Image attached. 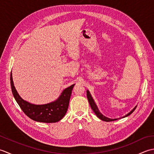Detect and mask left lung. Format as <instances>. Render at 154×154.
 Masks as SVG:
<instances>
[{
    "instance_id": "8db88e82",
    "label": "left lung",
    "mask_w": 154,
    "mask_h": 154,
    "mask_svg": "<svg viewBox=\"0 0 154 154\" xmlns=\"http://www.w3.org/2000/svg\"><path fill=\"white\" fill-rule=\"evenodd\" d=\"M87 97L88 100H89V104H90V106H91V109H92V110L94 111V114H96V115L97 116L98 118H99V119H100V120H103V121H105V122H111V121L116 120H118V119H123V118H125V117H126V116H128L130 115V114H131L134 112V110L136 109V106L131 111H130V112H128L127 114H126L125 116H122V117L118 118V119H110V118H108V117H106V116H104L103 114L100 112L99 109H98V107H97V106L96 103H94V100H93V99L92 96H91V94L90 92L89 91V90H87Z\"/></svg>"
}]
</instances>
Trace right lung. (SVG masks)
Segmentation results:
<instances>
[{
  "label": "right lung",
  "mask_w": 154,
  "mask_h": 154,
  "mask_svg": "<svg viewBox=\"0 0 154 154\" xmlns=\"http://www.w3.org/2000/svg\"><path fill=\"white\" fill-rule=\"evenodd\" d=\"M11 85L16 101L30 119L36 122L54 123L61 120L66 114L75 84L65 89L57 100L45 104H34L22 99L14 85L12 72Z\"/></svg>",
  "instance_id": "right-lung-1"
}]
</instances>
